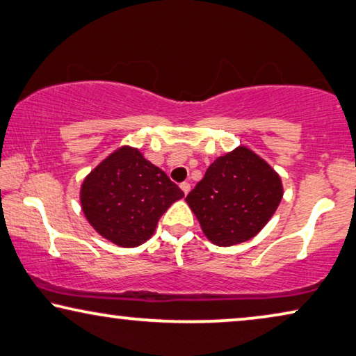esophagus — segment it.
I'll use <instances>...</instances> for the list:
<instances>
[{
	"mask_svg": "<svg viewBox=\"0 0 356 356\" xmlns=\"http://www.w3.org/2000/svg\"><path fill=\"white\" fill-rule=\"evenodd\" d=\"M179 188H181V191H183L184 194H188L189 191H191V184L189 183H181V184H179Z\"/></svg>",
	"mask_w": 356,
	"mask_h": 356,
	"instance_id": "obj_1",
	"label": "esophagus"
}]
</instances>
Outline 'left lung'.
I'll list each match as a JSON object with an SVG mask.
<instances>
[{"label":"left lung","mask_w":356,"mask_h":356,"mask_svg":"<svg viewBox=\"0 0 356 356\" xmlns=\"http://www.w3.org/2000/svg\"><path fill=\"white\" fill-rule=\"evenodd\" d=\"M280 175L249 147L220 156L186 202L207 239L220 247L241 244L264 229L280 205Z\"/></svg>","instance_id":"1"}]
</instances>
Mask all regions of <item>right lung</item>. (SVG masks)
<instances>
[{
	"mask_svg": "<svg viewBox=\"0 0 356 356\" xmlns=\"http://www.w3.org/2000/svg\"><path fill=\"white\" fill-rule=\"evenodd\" d=\"M184 197L161 168L136 147H118L83 179L81 210L102 238L136 247L156 231L159 218Z\"/></svg>",
	"mask_w": 356,
	"mask_h": 356,
	"instance_id": "right-lung-1",
	"label": "right lung"
}]
</instances>
